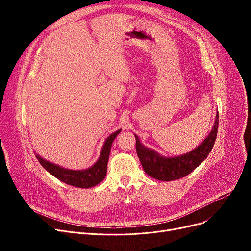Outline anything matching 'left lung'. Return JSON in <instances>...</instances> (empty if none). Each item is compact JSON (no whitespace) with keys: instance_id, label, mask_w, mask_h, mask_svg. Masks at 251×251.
<instances>
[{"instance_id":"left-lung-1","label":"left lung","mask_w":251,"mask_h":251,"mask_svg":"<svg viewBox=\"0 0 251 251\" xmlns=\"http://www.w3.org/2000/svg\"><path fill=\"white\" fill-rule=\"evenodd\" d=\"M218 127L219 113L216 115V120L212 131L203 142L185 154L172 157L162 156L153 150L142 146L137 135H135L136 152L144 172L149 176L161 181H172L187 176L206 159V156L212 151L216 141Z\"/></svg>"}]
</instances>
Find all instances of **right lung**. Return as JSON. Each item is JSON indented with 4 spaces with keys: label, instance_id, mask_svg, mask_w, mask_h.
Masks as SVG:
<instances>
[{
    "label": "right lung",
    "instance_id": "right-lung-1",
    "mask_svg": "<svg viewBox=\"0 0 251 251\" xmlns=\"http://www.w3.org/2000/svg\"><path fill=\"white\" fill-rule=\"evenodd\" d=\"M120 131L121 129H119L107 138L102 146L100 159L95 165H92L85 170L65 169L49 161H46L37 153H35V156L39 164L44 167V169H46L50 174L58 178L60 181L68 184V185L79 188H90L92 186L98 185L99 183H100L104 179L105 175H107V166L112 143L116 136L120 133Z\"/></svg>",
    "mask_w": 251,
    "mask_h": 251
}]
</instances>
